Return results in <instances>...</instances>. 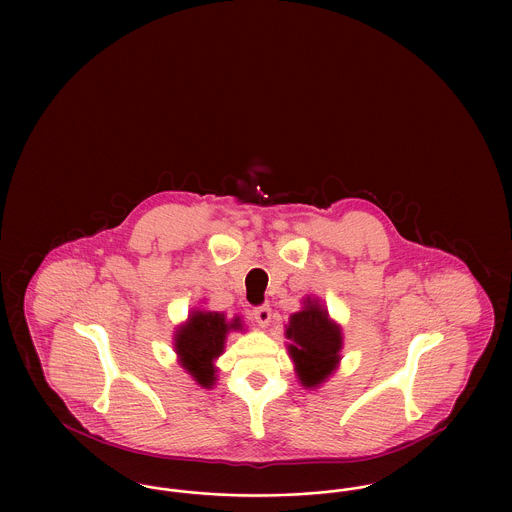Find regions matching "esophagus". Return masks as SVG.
I'll return each instance as SVG.
<instances>
[{"label":"esophagus","instance_id":"obj_1","mask_svg":"<svg viewBox=\"0 0 512 512\" xmlns=\"http://www.w3.org/2000/svg\"><path fill=\"white\" fill-rule=\"evenodd\" d=\"M253 317H255V320L259 322V326L267 328L268 324H270V307H268V305H263V307H255V311H253Z\"/></svg>","mask_w":512,"mask_h":512}]
</instances>
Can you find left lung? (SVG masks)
I'll return each instance as SVG.
<instances>
[{
    "label": "left lung",
    "mask_w": 512,
    "mask_h": 512,
    "mask_svg": "<svg viewBox=\"0 0 512 512\" xmlns=\"http://www.w3.org/2000/svg\"><path fill=\"white\" fill-rule=\"evenodd\" d=\"M284 336L290 340L288 355L305 390H317L338 370L343 332L318 297L303 299V307L288 320Z\"/></svg>",
    "instance_id": "left-lung-1"
}]
</instances>
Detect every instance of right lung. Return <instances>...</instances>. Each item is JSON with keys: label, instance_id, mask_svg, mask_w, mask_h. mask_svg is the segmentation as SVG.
<instances>
[{"label": "right lung", "instance_id": "1", "mask_svg": "<svg viewBox=\"0 0 512 512\" xmlns=\"http://www.w3.org/2000/svg\"><path fill=\"white\" fill-rule=\"evenodd\" d=\"M230 332H244L242 318H226L224 313L195 307L186 322L174 330V353L197 386L211 390L219 380L220 355Z\"/></svg>", "mask_w": 512, "mask_h": 512}]
</instances>
